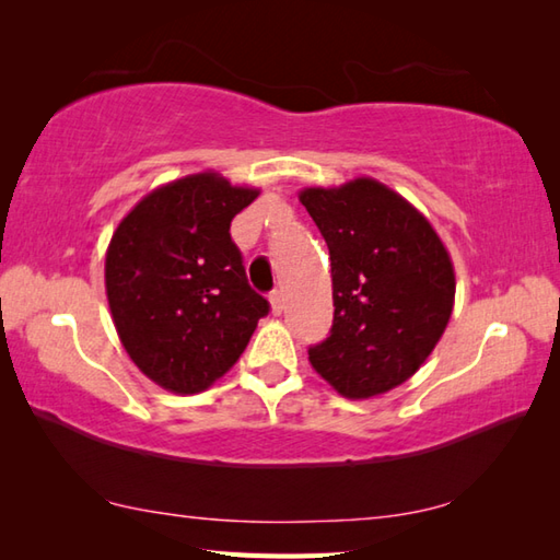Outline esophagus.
I'll list each match as a JSON object with an SVG mask.
<instances>
[{"label": "esophagus", "instance_id": "esophagus-1", "mask_svg": "<svg viewBox=\"0 0 560 560\" xmlns=\"http://www.w3.org/2000/svg\"><path fill=\"white\" fill-rule=\"evenodd\" d=\"M269 303H271L273 315H281L283 311H287V299H283V291H271Z\"/></svg>", "mask_w": 560, "mask_h": 560}]
</instances>
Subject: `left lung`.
Instances as JSON below:
<instances>
[{"label":"left lung","mask_w":560,"mask_h":560,"mask_svg":"<svg viewBox=\"0 0 560 560\" xmlns=\"http://www.w3.org/2000/svg\"><path fill=\"white\" fill-rule=\"evenodd\" d=\"M301 205L329 247L335 299L329 337L307 359L347 399L385 395L419 371L450 323L447 249L419 209L373 177L307 187Z\"/></svg>","instance_id":"1"}]
</instances>
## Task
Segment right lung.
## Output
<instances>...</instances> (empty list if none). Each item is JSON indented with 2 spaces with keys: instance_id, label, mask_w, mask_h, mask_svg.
<instances>
[{
  "instance_id": "obj_1",
  "label": "right lung",
  "mask_w": 560,
  "mask_h": 560,
  "mask_svg": "<svg viewBox=\"0 0 560 560\" xmlns=\"http://www.w3.org/2000/svg\"><path fill=\"white\" fill-rule=\"evenodd\" d=\"M259 189L197 173L153 189L105 255V291L129 359L175 395H197L241 359L267 299L247 283L231 221Z\"/></svg>"
}]
</instances>
